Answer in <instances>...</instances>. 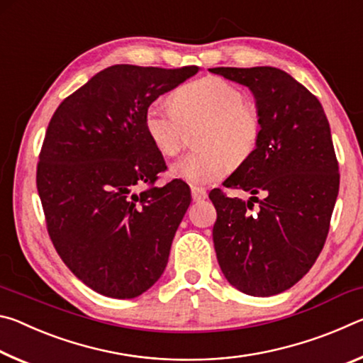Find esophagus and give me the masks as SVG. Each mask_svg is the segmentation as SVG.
I'll return each mask as SVG.
<instances>
[{
    "label": "esophagus",
    "instance_id": "esophagus-1",
    "mask_svg": "<svg viewBox=\"0 0 363 363\" xmlns=\"http://www.w3.org/2000/svg\"><path fill=\"white\" fill-rule=\"evenodd\" d=\"M190 192H192V199H194V201H201V200H205L206 199V190L205 189H201V187H192V190H190Z\"/></svg>",
    "mask_w": 363,
    "mask_h": 363
}]
</instances>
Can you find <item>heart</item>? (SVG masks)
I'll return each instance as SVG.
<instances>
[{
	"instance_id": "heart-1",
	"label": "heart",
	"mask_w": 363,
	"mask_h": 363,
	"mask_svg": "<svg viewBox=\"0 0 363 363\" xmlns=\"http://www.w3.org/2000/svg\"><path fill=\"white\" fill-rule=\"evenodd\" d=\"M169 104L153 101L144 113V128L155 149L163 157L181 152L184 134L200 125L195 145L173 163L171 171L192 186H208L219 181L229 164H240L259 143L262 121L259 110L245 102V93L229 79L208 75L177 88Z\"/></svg>"
}]
</instances>
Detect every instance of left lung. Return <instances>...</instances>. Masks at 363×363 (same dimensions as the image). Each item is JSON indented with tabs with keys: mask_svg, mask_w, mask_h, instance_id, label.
I'll list each match as a JSON object with an SVG mask.
<instances>
[{
	"mask_svg": "<svg viewBox=\"0 0 363 363\" xmlns=\"http://www.w3.org/2000/svg\"><path fill=\"white\" fill-rule=\"evenodd\" d=\"M210 72L248 86L262 121L255 152L224 181L251 199L210 192L218 213L214 250L230 285L251 296H272L309 272L327 240L340 190L330 125L317 97L284 70Z\"/></svg>",
	"mask_w": 363,
	"mask_h": 363,
	"instance_id": "1",
	"label": "left lung"
}]
</instances>
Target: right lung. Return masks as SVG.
<instances>
[{
    "label": "right lung",
    "instance_id": "obj_1",
    "mask_svg": "<svg viewBox=\"0 0 363 363\" xmlns=\"http://www.w3.org/2000/svg\"><path fill=\"white\" fill-rule=\"evenodd\" d=\"M196 72L107 67L49 121L36 167L48 233L65 266L104 296L136 298L167 267L190 189L181 179L155 187L167 163L147 136L144 113Z\"/></svg>",
    "mask_w": 363,
    "mask_h": 363
}]
</instances>
